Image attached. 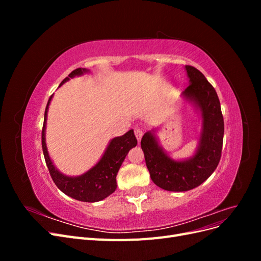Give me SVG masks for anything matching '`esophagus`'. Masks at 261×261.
Listing matches in <instances>:
<instances>
[{"label":"esophagus","mask_w":261,"mask_h":261,"mask_svg":"<svg viewBox=\"0 0 261 261\" xmlns=\"http://www.w3.org/2000/svg\"><path fill=\"white\" fill-rule=\"evenodd\" d=\"M135 136H136L137 140L140 141L141 137H143V130H141V128H138V127L135 128Z\"/></svg>","instance_id":"esophagus-1"}]
</instances>
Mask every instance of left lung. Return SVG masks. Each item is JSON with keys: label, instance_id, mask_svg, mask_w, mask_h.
I'll list each match as a JSON object with an SVG mask.
<instances>
[{"label": "left lung", "instance_id": "left-lung-1", "mask_svg": "<svg viewBox=\"0 0 261 261\" xmlns=\"http://www.w3.org/2000/svg\"><path fill=\"white\" fill-rule=\"evenodd\" d=\"M189 84L184 96L194 101L202 117L198 150L192 159L174 161L163 152L152 133H146L140 145L153 183L170 192H186L199 186L215 170L222 152L224 121L218 94L201 72L186 65Z\"/></svg>", "mask_w": 261, "mask_h": 261}]
</instances>
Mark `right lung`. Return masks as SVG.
I'll return each mask as SVG.
<instances>
[{"mask_svg": "<svg viewBox=\"0 0 261 261\" xmlns=\"http://www.w3.org/2000/svg\"><path fill=\"white\" fill-rule=\"evenodd\" d=\"M86 72H88L86 68L74 69L61 83V85L67 82L69 78L83 75ZM51 99L52 96L49 98L44 111L41 141L46 167L49 169L53 181L60 191L76 200L85 202H96L107 198L109 195H111L116 189V174L118 170H120V167L122 165L125 156L127 155L128 151L133 147L137 145V139L135 135H134V130L130 129L124 134L123 136L113 138L111 143L109 144L106 152L102 155L100 161L88 172H86L85 174L76 177L63 175L53 165L45 145V121Z\"/></svg>", "mask_w": 261, "mask_h": 261, "instance_id": "obj_1", "label": "right lung"}]
</instances>
